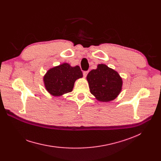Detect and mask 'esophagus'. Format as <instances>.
Here are the masks:
<instances>
[{
    "label": "esophagus",
    "instance_id": "obj_1",
    "mask_svg": "<svg viewBox=\"0 0 161 161\" xmlns=\"http://www.w3.org/2000/svg\"><path fill=\"white\" fill-rule=\"evenodd\" d=\"M87 74H88V71H84V72H83V77H84V78H86V76H87Z\"/></svg>",
    "mask_w": 161,
    "mask_h": 161
}]
</instances>
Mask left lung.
Listing matches in <instances>:
<instances>
[{
	"instance_id": "left-lung-1",
	"label": "left lung",
	"mask_w": 161,
	"mask_h": 161,
	"mask_svg": "<svg viewBox=\"0 0 161 161\" xmlns=\"http://www.w3.org/2000/svg\"><path fill=\"white\" fill-rule=\"evenodd\" d=\"M87 80L91 93L102 102L114 100L121 91L122 79L119 75L103 64L90 71Z\"/></svg>"
}]
</instances>
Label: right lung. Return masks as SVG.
I'll return each mask as SVG.
<instances>
[{"instance_id":"right-lung-1","label":"right lung","mask_w":161,"mask_h":161,"mask_svg":"<svg viewBox=\"0 0 161 161\" xmlns=\"http://www.w3.org/2000/svg\"><path fill=\"white\" fill-rule=\"evenodd\" d=\"M83 76L79 66L72 67L68 63L49 70L44 78L47 91L53 96H61L72 91L75 81Z\"/></svg>"}]
</instances>
